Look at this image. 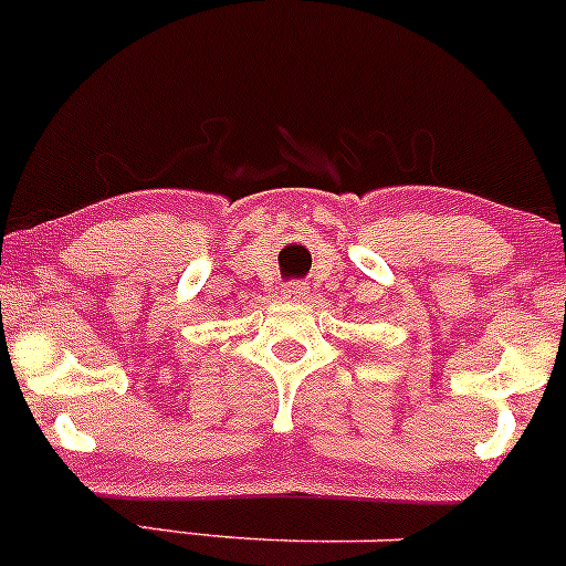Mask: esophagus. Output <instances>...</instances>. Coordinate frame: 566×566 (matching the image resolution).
Segmentation results:
<instances>
[{
	"label": "esophagus",
	"instance_id": "esophagus-1",
	"mask_svg": "<svg viewBox=\"0 0 566 566\" xmlns=\"http://www.w3.org/2000/svg\"><path fill=\"white\" fill-rule=\"evenodd\" d=\"M307 294H310V285L302 283V281L285 283V289H283V296H285V300H291V302L307 300Z\"/></svg>",
	"mask_w": 566,
	"mask_h": 566
}]
</instances>
